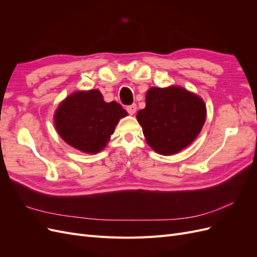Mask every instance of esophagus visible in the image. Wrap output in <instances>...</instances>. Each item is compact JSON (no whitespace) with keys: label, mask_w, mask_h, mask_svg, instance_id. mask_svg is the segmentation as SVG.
Listing matches in <instances>:
<instances>
[{"label":"esophagus","mask_w":257,"mask_h":257,"mask_svg":"<svg viewBox=\"0 0 257 257\" xmlns=\"http://www.w3.org/2000/svg\"><path fill=\"white\" fill-rule=\"evenodd\" d=\"M136 109H137V106H136L135 104L130 105V106L126 107V110H127V112H128L130 114H134V113L136 112Z\"/></svg>","instance_id":"34e87169"}]
</instances>
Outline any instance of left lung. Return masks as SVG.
<instances>
[{"mask_svg":"<svg viewBox=\"0 0 257 257\" xmlns=\"http://www.w3.org/2000/svg\"><path fill=\"white\" fill-rule=\"evenodd\" d=\"M207 116L204 99L179 85L152 87L146 107L137 112L147 144L162 155H173L195 141Z\"/></svg>","mask_w":257,"mask_h":257,"instance_id":"1","label":"left lung"}]
</instances>
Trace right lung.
Masks as SVG:
<instances>
[{
  "instance_id": "add662e5",
  "label": "right lung",
  "mask_w": 257,
  "mask_h": 257,
  "mask_svg": "<svg viewBox=\"0 0 257 257\" xmlns=\"http://www.w3.org/2000/svg\"><path fill=\"white\" fill-rule=\"evenodd\" d=\"M127 112L116 102L107 103L99 90L76 91L62 100L54 111L60 137L75 149L95 154L102 151Z\"/></svg>"
}]
</instances>
